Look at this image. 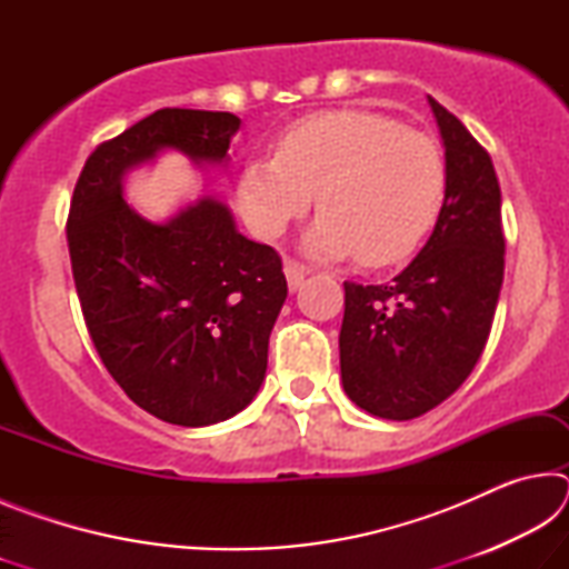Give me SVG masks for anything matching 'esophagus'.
<instances>
[{"label":"esophagus","mask_w":569,"mask_h":569,"mask_svg":"<svg viewBox=\"0 0 569 569\" xmlns=\"http://www.w3.org/2000/svg\"><path fill=\"white\" fill-rule=\"evenodd\" d=\"M283 271H286V278H288V288H291V291H298V288H301V283H303V278L308 276L306 268H303L301 263L291 261V258H286V263H283Z\"/></svg>","instance_id":"1"}]
</instances>
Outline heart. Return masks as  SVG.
Segmentation results:
<instances>
[{
  "label": "heart",
  "mask_w": 569,
  "mask_h": 569,
  "mask_svg": "<svg viewBox=\"0 0 569 569\" xmlns=\"http://www.w3.org/2000/svg\"><path fill=\"white\" fill-rule=\"evenodd\" d=\"M447 162L437 140L379 112H321L293 124L278 156L253 158L240 206L266 238L311 206L321 216L303 238L319 258L391 266L411 256L441 210Z\"/></svg>",
  "instance_id": "1"
}]
</instances>
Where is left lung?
I'll list each match as a JSON object with an SVG mask.
<instances>
[{"label": "left lung", "mask_w": 569, "mask_h": 569, "mask_svg": "<svg viewBox=\"0 0 569 569\" xmlns=\"http://www.w3.org/2000/svg\"><path fill=\"white\" fill-rule=\"evenodd\" d=\"M447 188L427 246L389 283H343L341 381L373 417L407 421L449 399L479 361L505 278L502 192L489 152L429 98Z\"/></svg>", "instance_id": "8db88e82"}]
</instances>
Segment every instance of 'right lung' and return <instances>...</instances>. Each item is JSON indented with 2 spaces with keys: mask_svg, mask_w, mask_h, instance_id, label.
I'll return each instance as SVG.
<instances>
[{
  "mask_svg": "<svg viewBox=\"0 0 569 569\" xmlns=\"http://www.w3.org/2000/svg\"><path fill=\"white\" fill-rule=\"evenodd\" d=\"M240 120L166 108L94 148L74 186L67 246L90 339L122 391L178 427L243 411L261 389L268 339L288 296L281 256L248 240L203 196L152 223L124 203L122 178L180 150L228 160Z\"/></svg>",
  "mask_w": 569,
  "mask_h": 569,
  "instance_id": "add662e5",
  "label": "right lung"
}]
</instances>
